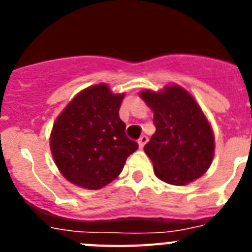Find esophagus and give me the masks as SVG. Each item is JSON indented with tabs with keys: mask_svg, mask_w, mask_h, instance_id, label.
Wrapping results in <instances>:
<instances>
[{
	"mask_svg": "<svg viewBox=\"0 0 252 252\" xmlns=\"http://www.w3.org/2000/svg\"><path fill=\"white\" fill-rule=\"evenodd\" d=\"M146 142H148V136H146V135H142V136L140 137L139 140H137V144H139V148L140 149L144 148Z\"/></svg>",
	"mask_w": 252,
	"mask_h": 252,
	"instance_id": "obj_1",
	"label": "esophagus"
}]
</instances>
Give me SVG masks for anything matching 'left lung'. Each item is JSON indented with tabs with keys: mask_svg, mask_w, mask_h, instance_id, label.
I'll return each mask as SVG.
<instances>
[{
	"mask_svg": "<svg viewBox=\"0 0 252 252\" xmlns=\"http://www.w3.org/2000/svg\"><path fill=\"white\" fill-rule=\"evenodd\" d=\"M140 97L154 112L157 131L144 151L157 177L173 186L201 178L215 157V135L194 97L178 84L142 90Z\"/></svg>",
	"mask_w": 252,
	"mask_h": 252,
	"instance_id": "8db88e82",
	"label": "left lung"
}]
</instances>
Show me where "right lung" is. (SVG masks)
I'll use <instances>...</instances> for the list:
<instances>
[{"label": "right lung", "instance_id": "right-lung-1", "mask_svg": "<svg viewBox=\"0 0 252 252\" xmlns=\"http://www.w3.org/2000/svg\"><path fill=\"white\" fill-rule=\"evenodd\" d=\"M125 93L99 83L81 91L57 117L50 150L60 174L84 189H101L119 177L139 148L125 133L119 110Z\"/></svg>", "mask_w": 252, "mask_h": 252}]
</instances>
